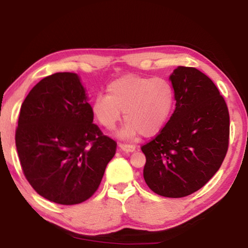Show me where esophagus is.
<instances>
[{"instance_id":"34e87169","label":"esophagus","mask_w":248,"mask_h":248,"mask_svg":"<svg viewBox=\"0 0 248 248\" xmlns=\"http://www.w3.org/2000/svg\"><path fill=\"white\" fill-rule=\"evenodd\" d=\"M119 148L124 151V152H133L136 150V146L132 144H125V143H119Z\"/></svg>"}]
</instances>
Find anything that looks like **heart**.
Masks as SVG:
<instances>
[{"mask_svg":"<svg viewBox=\"0 0 248 248\" xmlns=\"http://www.w3.org/2000/svg\"><path fill=\"white\" fill-rule=\"evenodd\" d=\"M174 104L175 90L167 79L128 74L108 84L106 96L98 95L92 103V114L103 128L112 130L124 111L127 123L121 138L152 137L164 127Z\"/></svg>","mask_w":248,"mask_h":248,"instance_id":"heart-1","label":"heart"}]
</instances>
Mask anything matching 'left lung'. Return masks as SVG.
<instances>
[{
  "instance_id": "1",
  "label": "left lung",
  "mask_w": 248,
  "mask_h": 248,
  "mask_svg": "<svg viewBox=\"0 0 248 248\" xmlns=\"http://www.w3.org/2000/svg\"><path fill=\"white\" fill-rule=\"evenodd\" d=\"M170 78L176 107L164 128L141 146L143 177L155 194L182 198L203 187L223 163L230 115L216 84L199 70L178 66Z\"/></svg>"
}]
</instances>
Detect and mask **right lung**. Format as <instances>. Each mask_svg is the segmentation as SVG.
Here are the masks:
<instances>
[{
    "label": "right lung",
    "instance_id": "add662e5",
    "mask_svg": "<svg viewBox=\"0 0 248 248\" xmlns=\"http://www.w3.org/2000/svg\"><path fill=\"white\" fill-rule=\"evenodd\" d=\"M75 73H54L29 92L20 107L15 143L25 177L37 194L77 204L98 189L117 143L93 123Z\"/></svg>",
    "mask_w": 248,
    "mask_h": 248
}]
</instances>
